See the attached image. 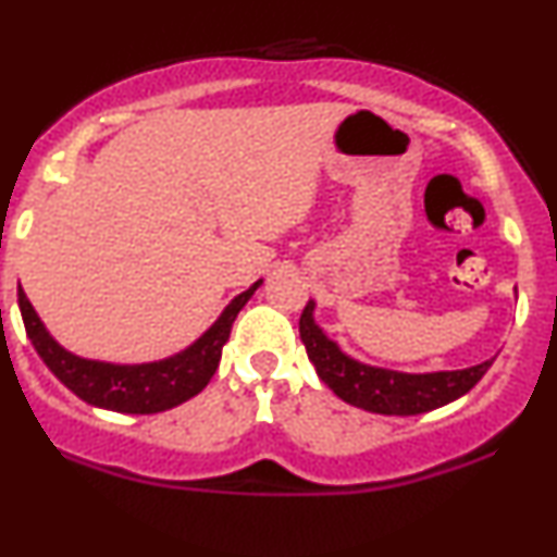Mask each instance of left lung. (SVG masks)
<instances>
[{
	"instance_id": "left-lung-1",
	"label": "left lung",
	"mask_w": 557,
	"mask_h": 557,
	"mask_svg": "<svg viewBox=\"0 0 557 557\" xmlns=\"http://www.w3.org/2000/svg\"><path fill=\"white\" fill-rule=\"evenodd\" d=\"M313 311H317V304L308 300L298 321L308 360L317 368L319 379L339 399L368 412L405 418V414L438 410L448 401L465 397L495 360H482V363L461 368V371L431 373H405L394 371V368L368 366L350 358L334 339L326 337V332L313 319Z\"/></svg>"
}]
</instances>
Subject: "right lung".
<instances>
[{
	"label": "right lung",
	"mask_w": 557,
	"mask_h": 557,
	"mask_svg": "<svg viewBox=\"0 0 557 557\" xmlns=\"http://www.w3.org/2000/svg\"><path fill=\"white\" fill-rule=\"evenodd\" d=\"M259 285L261 280H257L249 290L238 293L214 319L210 330L194 339L189 347L169 355V358L150 360V363H109V360L79 358L51 337L23 287L17 290V306L36 352L70 392H75L87 405L103 407V410L156 414L197 397L210 384L220 366L223 345L231 337L233 321L240 308L249 304Z\"/></svg>",
	"instance_id": "1"
}]
</instances>
